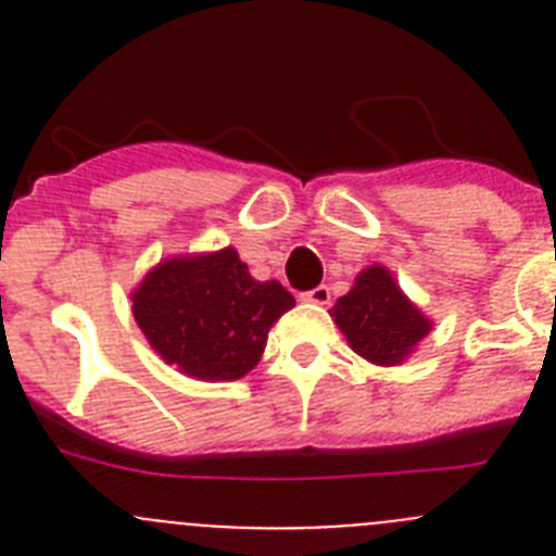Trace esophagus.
<instances>
[{
  "mask_svg": "<svg viewBox=\"0 0 556 556\" xmlns=\"http://www.w3.org/2000/svg\"><path fill=\"white\" fill-rule=\"evenodd\" d=\"M303 301L317 303V306H328V303H331V289H328V287H317V289H312V292L303 294Z\"/></svg>",
  "mask_w": 556,
  "mask_h": 556,
  "instance_id": "34e87169",
  "label": "esophagus"
}]
</instances>
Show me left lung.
<instances>
[{
    "mask_svg": "<svg viewBox=\"0 0 556 556\" xmlns=\"http://www.w3.org/2000/svg\"><path fill=\"white\" fill-rule=\"evenodd\" d=\"M331 317L351 351L378 367L404 365L434 328L384 264L362 269L348 294L333 303Z\"/></svg>",
    "mask_w": 556,
    "mask_h": 556,
    "instance_id": "1",
    "label": "left lung"
}]
</instances>
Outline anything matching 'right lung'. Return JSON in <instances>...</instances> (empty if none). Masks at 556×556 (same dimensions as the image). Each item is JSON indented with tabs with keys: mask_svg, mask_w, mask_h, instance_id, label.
<instances>
[{
	"mask_svg": "<svg viewBox=\"0 0 556 556\" xmlns=\"http://www.w3.org/2000/svg\"><path fill=\"white\" fill-rule=\"evenodd\" d=\"M130 301L152 351L198 381L248 376L269 328L294 306L278 281H255L236 248L161 258Z\"/></svg>",
	"mask_w": 556,
	"mask_h": 556,
	"instance_id": "1",
	"label": "right lung"
}]
</instances>
